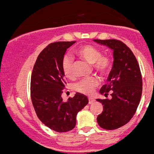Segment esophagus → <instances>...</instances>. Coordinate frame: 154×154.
Instances as JSON below:
<instances>
[{"mask_svg": "<svg viewBox=\"0 0 154 154\" xmlns=\"http://www.w3.org/2000/svg\"><path fill=\"white\" fill-rule=\"evenodd\" d=\"M88 100H89V104L93 103L95 101V100L93 98H88Z\"/></svg>", "mask_w": 154, "mask_h": 154, "instance_id": "esophagus-1", "label": "esophagus"}]
</instances>
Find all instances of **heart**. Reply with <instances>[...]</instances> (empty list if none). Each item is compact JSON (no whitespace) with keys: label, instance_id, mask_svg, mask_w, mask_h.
Masks as SVG:
<instances>
[{"label":"heart","instance_id":"1","mask_svg":"<svg viewBox=\"0 0 154 154\" xmlns=\"http://www.w3.org/2000/svg\"><path fill=\"white\" fill-rule=\"evenodd\" d=\"M76 54L92 64V67L98 73L106 75L112 69V59L107 55H102L101 51L91 45H85L78 48L75 51ZM61 68L64 75L67 77H73V59L69 56H63L61 61ZM99 85V79L95 77L83 79L75 85L77 91L86 95H91L95 88Z\"/></svg>","mask_w":154,"mask_h":154}]
</instances>
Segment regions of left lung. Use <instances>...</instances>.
Segmentation results:
<instances>
[{
	"instance_id": "obj_1",
	"label": "left lung",
	"mask_w": 154,
	"mask_h": 154,
	"mask_svg": "<svg viewBox=\"0 0 154 154\" xmlns=\"http://www.w3.org/2000/svg\"><path fill=\"white\" fill-rule=\"evenodd\" d=\"M113 50L114 63L107 83L100 93L111 99H97L103 110L97 117L100 128L108 130L118 129L130 122L138 106L143 91L140 69L130 48L118 40H93Z\"/></svg>"
}]
</instances>
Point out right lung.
Listing matches in <instances>:
<instances>
[{"instance_id":"right-lung-1","label":"right lung","mask_w":154,"mask_h":154,"mask_svg":"<svg viewBox=\"0 0 154 154\" xmlns=\"http://www.w3.org/2000/svg\"><path fill=\"white\" fill-rule=\"evenodd\" d=\"M75 43L49 44L38 56L31 76V99L37 116L56 132H66L75 128L77 113L88 103L87 97L79 93L66 102L61 97L66 84L61 61L66 49Z\"/></svg>"}]
</instances>
